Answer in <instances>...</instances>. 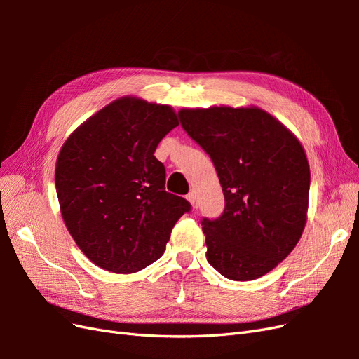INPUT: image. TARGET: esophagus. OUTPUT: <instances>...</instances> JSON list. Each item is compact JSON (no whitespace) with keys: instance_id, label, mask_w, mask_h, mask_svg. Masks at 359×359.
Segmentation results:
<instances>
[{"instance_id":"1","label":"esophagus","mask_w":359,"mask_h":359,"mask_svg":"<svg viewBox=\"0 0 359 359\" xmlns=\"http://www.w3.org/2000/svg\"><path fill=\"white\" fill-rule=\"evenodd\" d=\"M187 201H189V202L191 203V206H193V208H198V206H199V202H198V198H196V194H194L193 191L187 194Z\"/></svg>"}]
</instances>
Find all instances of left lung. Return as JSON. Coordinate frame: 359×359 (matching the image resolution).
Segmentation results:
<instances>
[{
    "instance_id": "left-lung-1",
    "label": "left lung",
    "mask_w": 359,
    "mask_h": 359,
    "mask_svg": "<svg viewBox=\"0 0 359 359\" xmlns=\"http://www.w3.org/2000/svg\"><path fill=\"white\" fill-rule=\"evenodd\" d=\"M181 126L214 163L224 211L202 220L206 260L248 281L287 257L307 222L310 168L297 136L259 107L181 109Z\"/></svg>"
}]
</instances>
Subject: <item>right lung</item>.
<instances>
[{"instance_id": "add662e5", "label": "right lung", "mask_w": 359, "mask_h": 359, "mask_svg": "<svg viewBox=\"0 0 359 359\" xmlns=\"http://www.w3.org/2000/svg\"><path fill=\"white\" fill-rule=\"evenodd\" d=\"M178 126L168 104L121 97L90 116L64 142L55 168L62 220L93 264L132 274L165 253L190 203L165 190L154 156Z\"/></svg>"}]
</instances>
